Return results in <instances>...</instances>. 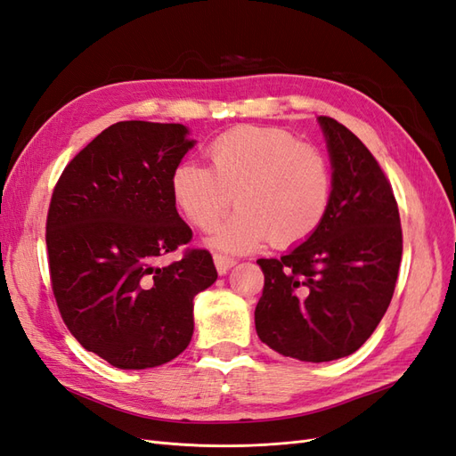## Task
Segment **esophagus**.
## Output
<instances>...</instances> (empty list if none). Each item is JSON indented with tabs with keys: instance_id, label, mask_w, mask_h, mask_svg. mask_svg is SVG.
Returning a JSON list of instances; mask_svg holds the SVG:
<instances>
[{
	"instance_id": "esophagus-1",
	"label": "esophagus",
	"mask_w": 456,
	"mask_h": 456,
	"mask_svg": "<svg viewBox=\"0 0 456 456\" xmlns=\"http://www.w3.org/2000/svg\"><path fill=\"white\" fill-rule=\"evenodd\" d=\"M213 260H215V266H216L218 273H226L233 265H236V260L226 256V255H220V253H215Z\"/></svg>"
}]
</instances>
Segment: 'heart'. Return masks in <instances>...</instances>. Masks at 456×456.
<instances>
[{
  "instance_id": "obj_1",
  "label": "heart",
  "mask_w": 456,
  "mask_h": 456,
  "mask_svg": "<svg viewBox=\"0 0 456 456\" xmlns=\"http://www.w3.org/2000/svg\"><path fill=\"white\" fill-rule=\"evenodd\" d=\"M211 169L178 163L171 196L200 232H211L233 201L238 211L218 228V249L243 253L262 241L289 249L320 230L333 198V173L315 146L278 127L241 126L207 146Z\"/></svg>"
}]
</instances>
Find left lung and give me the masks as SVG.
<instances>
[{
  "mask_svg": "<svg viewBox=\"0 0 456 456\" xmlns=\"http://www.w3.org/2000/svg\"><path fill=\"white\" fill-rule=\"evenodd\" d=\"M333 165L329 213L310 240L281 258H258L265 289L258 338L300 362L346 357L390 306L403 253L394 190L379 161L333 118H317Z\"/></svg>",
  "mask_w": 456,
  "mask_h": 456,
  "instance_id": "left-lung-1",
  "label": "left lung"
}]
</instances>
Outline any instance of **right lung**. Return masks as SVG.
Returning <instances> with one entry per match:
<instances>
[{
	"mask_svg": "<svg viewBox=\"0 0 456 456\" xmlns=\"http://www.w3.org/2000/svg\"><path fill=\"white\" fill-rule=\"evenodd\" d=\"M181 123L118 121L66 165L47 213V253L62 322L118 369H148L184 352L194 297L216 281L207 249L159 256L191 241L171 175L194 141Z\"/></svg>",
	"mask_w": 456,
	"mask_h": 456,
	"instance_id": "obj_1",
	"label": "right lung"
}]
</instances>
